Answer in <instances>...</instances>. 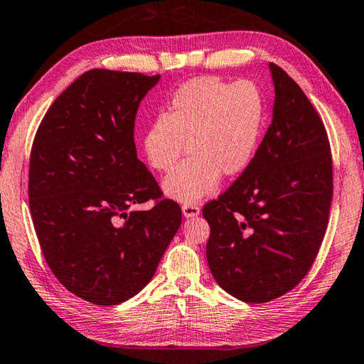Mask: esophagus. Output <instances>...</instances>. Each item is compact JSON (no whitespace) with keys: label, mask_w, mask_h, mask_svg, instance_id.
Listing matches in <instances>:
<instances>
[{"label":"esophagus","mask_w":364,"mask_h":364,"mask_svg":"<svg viewBox=\"0 0 364 364\" xmlns=\"http://www.w3.org/2000/svg\"><path fill=\"white\" fill-rule=\"evenodd\" d=\"M182 213L186 218H195L200 215V206L195 203H183L182 205Z\"/></svg>","instance_id":"1"}]
</instances>
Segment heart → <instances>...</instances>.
Wrapping results in <instances>:
<instances>
[{
  "mask_svg": "<svg viewBox=\"0 0 364 364\" xmlns=\"http://www.w3.org/2000/svg\"><path fill=\"white\" fill-rule=\"evenodd\" d=\"M264 112L259 89L245 81L195 77L178 87L141 138L149 166L159 172L174 169L187 144L190 156L166 178V193L192 203L213 192L221 174H242L257 153Z\"/></svg>",
  "mask_w": 364,
  "mask_h": 364,
  "instance_id": "b5f03b06",
  "label": "heart"
}]
</instances>
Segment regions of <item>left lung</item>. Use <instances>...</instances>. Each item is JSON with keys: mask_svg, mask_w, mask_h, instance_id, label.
<instances>
[{"mask_svg": "<svg viewBox=\"0 0 364 364\" xmlns=\"http://www.w3.org/2000/svg\"><path fill=\"white\" fill-rule=\"evenodd\" d=\"M270 70L272 125L247 169L201 210L211 275L244 303H268L301 283L321 249L333 193L322 119L287 71Z\"/></svg>", "mask_w": 364, "mask_h": 364, "instance_id": "obj_1", "label": "left lung"}]
</instances>
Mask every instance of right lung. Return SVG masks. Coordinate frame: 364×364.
<instances>
[{
	"mask_svg": "<svg viewBox=\"0 0 364 364\" xmlns=\"http://www.w3.org/2000/svg\"><path fill=\"white\" fill-rule=\"evenodd\" d=\"M159 77L89 70L55 99L33 138L38 244L58 282L87 303L115 306L141 291L181 226V206L136 158V112ZM149 199V210L134 208Z\"/></svg>",
	"mask_w": 364,
	"mask_h": 364,
	"instance_id": "1",
	"label": "right lung"
}]
</instances>
